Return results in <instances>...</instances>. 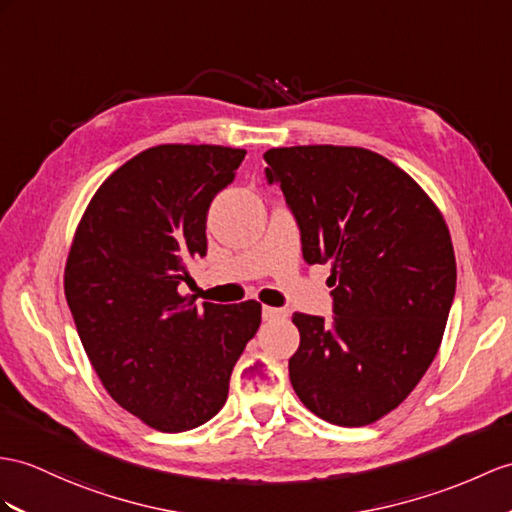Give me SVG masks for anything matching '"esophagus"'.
<instances>
[{
	"label": "esophagus",
	"instance_id": "esophagus-1",
	"mask_svg": "<svg viewBox=\"0 0 512 512\" xmlns=\"http://www.w3.org/2000/svg\"><path fill=\"white\" fill-rule=\"evenodd\" d=\"M284 317H286L284 308H273V306L263 308V319L265 321H276V319H284Z\"/></svg>",
	"mask_w": 512,
	"mask_h": 512
}]
</instances>
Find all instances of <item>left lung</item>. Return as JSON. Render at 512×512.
Returning <instances> with one entry per match:
<instances>
[{
	"instance_id": "1",
	"label": "left lung",
	"mask_w": 512,
	"mask_h": 512,
	"mask_svg": "<svg viewBox=\"0 0 512 512\" xmlns=\"http://www.w3.org/2000/svg\"><path fill=\"white\" fill-rule=\"evenodd\" d=\"M265 160L306 263L332 267L334 321L293 315L291 384L317 417L369 426L413 393L439 352L456 291L450 228L432 197L371 149L273 147Z\"/></svg>"
}]
</instances>
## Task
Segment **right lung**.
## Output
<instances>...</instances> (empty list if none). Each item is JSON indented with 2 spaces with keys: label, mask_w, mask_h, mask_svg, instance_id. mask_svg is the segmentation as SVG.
<instances>
[{
  "label": "right lung",
  "mask_w": 512,
  "mask_h": 512,
  "mask_svg": "<svg viewBox=\"0 0 512 512\" xmlns=\"http://www.w3.org/2000/svg\"><path fill=\"white\" fill-rule=\"evenodd\" d=\"M245 149L149 147L102 182L73 234L65 295L104 389L160 432L213 419L260 326L256 299L195 306L189 263L206 256V213Z\"/></svg>",
  "instance_id": "1"
}]
</instances>
